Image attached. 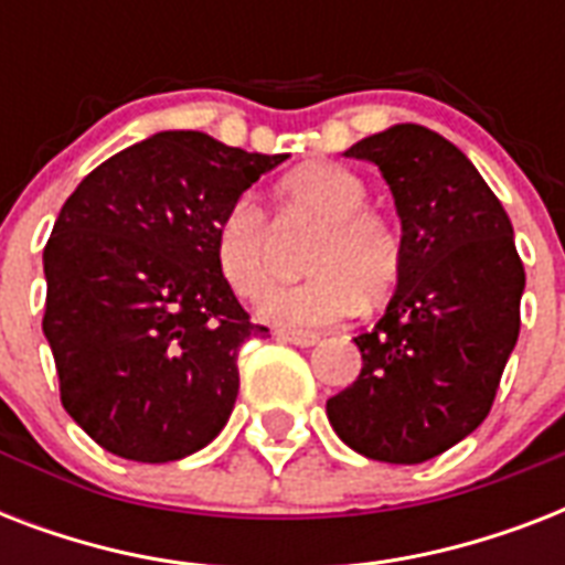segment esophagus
Listing matches in <instances>:
<instances>
[{
    "instance_id": "1",
    "label": "esophagus",
    "mask_w": 565,
    "mask_h": 565,
    "mask_svg": "<svg viewBox=\"0 0 565 565\" xmlns=\"http://www.w3.org/2000/svg\"><path fill=\"white\" fill-rule=\"evenodd\" d=\"M275 337L281 340V343H292V345H301V349H308V345H317L319 343V334L313 331H275Z\"/></svg>"
}]
</instances>
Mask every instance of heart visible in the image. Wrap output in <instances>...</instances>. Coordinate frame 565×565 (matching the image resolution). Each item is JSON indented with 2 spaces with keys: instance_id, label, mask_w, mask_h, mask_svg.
<instances>
[{
  "instance_id": "heart-1",
  "label": "heart",
  "mask_w": 565,
  "mask_h": 565,
  "mask_svg": "<svg viewBox=\"0 0 565 565\" xmlns=\"http://www.w3.org/2000/svg\"><path fill=\"white\" fill-rule=\"evenodd\" d=\"M366 202V181L337 163H305L278 181V216L319 222V231L301 260L310 275L269 292L260 305L266 322L290 331L334 326L361 305L377 308L393 296L404 273L402 231ZM213 260L239 299H263L278 275V255L260 204L243 195L225 207L213 228Z\"/></svg>"
}]
</instances>
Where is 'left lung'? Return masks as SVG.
<instances>
[{
  "instance_id": "obj_1",
  "label": "left lung",
  "mask_w": 565,
  "mask_h": 565,
  "mask_svg": "<svg viewBox=\"0 0 565 565\" xmlns=\"http://www.w3.org/2000/svg\"><path fill=\"white\" fill-rule=\"evenodd\" d=\"M345 158L375 163L402 216L404 273L366 334L361 375L328 398L337 437L384 463H425L490 413L519 340L525 266L481 172L425 126H393Z\"/></svg>"
}]
</instances>
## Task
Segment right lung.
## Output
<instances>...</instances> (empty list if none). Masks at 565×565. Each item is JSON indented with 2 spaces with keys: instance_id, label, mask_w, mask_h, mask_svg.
<instances>
[{
  "instance_id": "obj_1",
  "label": "right lung",
  "mask_w": 565,
  "mask_h": 565,
  "mask_svg": "<svg viewBox=\"0 0 565 565\" xmlns=\"http://www.w3.org/2000/svg\"><path fill=\"white\" fill-rule=\"evenodd\" d=\"M287 154L161 131L96 167L43 248L61 404L105 451L170 463L237 402L239 345L264 337L213 260V228Z\"/></svg>"
}]
</instances>
